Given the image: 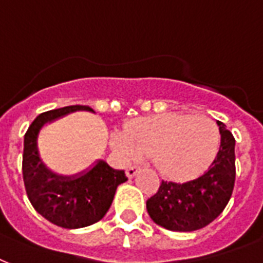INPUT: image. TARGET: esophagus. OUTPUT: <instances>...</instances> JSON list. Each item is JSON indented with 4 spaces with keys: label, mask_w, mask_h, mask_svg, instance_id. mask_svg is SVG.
Returning <instances> with one entry per match:
<instances>
[{
    "label": "esophagus",
    "mask_w": 263,
    "mask_h": 263,
    "mask_svg": "<svg viewBox=\"0 0 263 263\" xmlns=\"http://www.w3.org/2000/svg\"><path fill=\"white\" fill-rule=\"evenodd\" d=\"M139 171H140L139 166H130V167H127L126 175H127V177H129V179H133V177L137 175V172Z\"/></svg>",
    "instance_id": "obj_1"
}]
</instances>
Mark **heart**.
<instances>
[{
  "mask_svg": "<svg viewBox=\"0 0 263 263\" xmlns=\"http://www.w3.org/2000/svg\"><path fill=\"white\" fill-rule=\"evenodd\" d=\"M220 134L208 118L163 114L134 120L127 132L112 137L114 147L129 159L155 158L158 169L173 179L197 176L212 163Z\"/></svg>",
  "mask_w": 263,
  "mask_h": 263,
  "instance_id": "obj_1",
  "label": "heart"
}]
</instances>
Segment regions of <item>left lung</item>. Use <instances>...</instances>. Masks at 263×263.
I'll use <instances>...</instances> for the list:
<instances>
[{
	"label": "left lung",
	"mask_w": 263,
	"mask_h": 263,
	"mask_svg": "<svg viewBox=\"0 0 263 263\" xmlns=\"http://www.w3.org/2000/svg\"><path fill=\"white\" fill-rule=\"evenodd\" d=\"M220 147L208 172L185 183L162 180L159 190L147 201L149 218L172 232H194L214 222L232 197L236 180V140L222 122Z\"/></svg>",
	"instance_id": "left-lung-1"
}]
</instances>
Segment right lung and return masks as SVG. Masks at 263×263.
Segmentation results:
<instances>
[{
  "mask_svg": "<svg viewBox=\"0 0 263 263\" xmlns=\"http://www.w3.org/2000/svg\"><path fill=\"white\" fill-rule=\"evenodd\" d=\"M87 110L90 106L72 105L41 114L25 134L23 149V181L33 208L64 229H80L101 220L108 212L116 189L127 181L123 171L110 167L104 159L74 175H61L49 169L41 159L39 136L45 124L64 116Z\"/></svg>",
  "mask_w": 263,
  "mask_h": 263,
  "instance_id": "1",
  "label": "right lung"
}]
</instances>
